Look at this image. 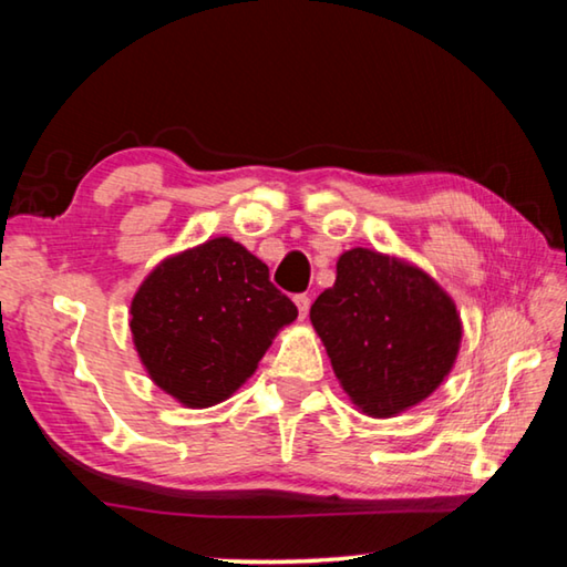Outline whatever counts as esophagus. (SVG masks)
<instances>
[{
    "instance_id": "esophagus-1",
    "label": "esophagus",
    "mask_w": 567,
    "mask_h": 567,
    "mask_svg": "<svg viewBox=\"0 0 567 567\" xmlns=\"http://www.w3.org/2000/svg\"><path fill=\"white\" fill-rule=\"evenodd\" d=\"M295 305L300 310V318L305 320L307 312H310V295H295Z\"/></svg>"
}]
</instances>
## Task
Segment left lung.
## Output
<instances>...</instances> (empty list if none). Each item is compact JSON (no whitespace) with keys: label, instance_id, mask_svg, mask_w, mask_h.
<instances>
[{"label":"left lung","instance_id":"1","mask_svg":"<svg viewBox=\"0 0 567 567\" xmlns=\"http://www.w3.org/2000/svg\"><path fill=\"white\" fill-rule=\"evenodd\" d=\"M334 375L362 412L398 415L425 400L453 368L460 318L433 277L354 247L338 280L310 307Z\"/></svg>","mask_w":567,"mask_h":567}]
</instances>
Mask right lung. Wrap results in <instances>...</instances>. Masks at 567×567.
<instances>
[{"label": "right lung", "instance_id": "1", "mask_svg": "<svg viewBox=\"0 0 567 567\" xmlns=\"http://www.w3.org/2000/svg\"><path fill=\"white\" fill-rule=\"evenodd\" d=\"M297 307L229 237L162 262L132 300L130 328L150 378L189 408L225 400L252 375Z\"/></svg>", "mask_w": 567, "mask_h": 567}]
</instances>
